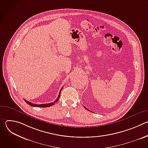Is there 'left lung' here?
<instances>
[{"instance_id": "1", "label": "left lung", "mask_w": 148, "mask_h": 148, "mask_svg": "<svg viewBox=\"0 0 148 148\" xmlns=\"http://www.w3.org/2000/svg\"><path fill=\"white\" fill-rule=\"evenodd\" d=\"M85 108H86V107H85ZM86 109H87V108H86Z\"/></svg>"}]
</instances>
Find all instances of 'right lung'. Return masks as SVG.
Instances as JSON below:
<instances>
[{
	"label": "right lung",
	"mask_w": 148,
	"mask_h": 148,
	"mask_svg": "<svg viewBox=\"0 0 148 148\" xmlns=\"http://www.w3.org/2000/svg\"><path fill=\"white\" fill-rule=\"evenodd\" d=\"M62 89V88H61V90H60V91L59 95H58V96L57 98V99H56L54 102H51V103H43V104H35V103H32V102H29V101H27V100H26V99H25V102H26V103H27V104H29V105H30L31 107H41H41H42V108H45V107H51V105H54V103H56V102L58 101V99H59V98H60V94H61V91Z\"/></svg>",
	"instance_id": "add662e5"
}]
</instances>
